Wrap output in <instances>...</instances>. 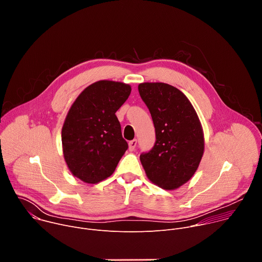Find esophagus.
Instances as JSON below:
<instances>
[{"label": "esophagus", "instance_id": "1", "mask_svg": "<svg viewBox=\"0 0 262 262\" xmlns=\"http://www.w3.org/2000/svg\"><path fill=\"white\" fill-rule=\"evenodd\" d=\"M136 146H137V140H136V139H134V140H132V141L128 142V148H129L130 151H134V150H135Z\"/></svg>", "mask_w": 262, "mask_h": 262}]
</instances>
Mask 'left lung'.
<instances>
[{"instance_id":"left-lung-1","label":"left lung","mask_w":262,"mask_h":262,"mask_svg":"<svg viewBox=\"0 0 262 262\" xmlns=\"http://www.w3.org/2000/svg\"><path fill=\"white\" fill-rule=\"evenodd\" d=\"M140 96L150 112L156 143L140 161L148 179L164 190H175L189 181L204 152L203 130L190 100L165 83H142Z\"/></svg>"}]
</instances>
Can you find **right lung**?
<instances>
[{
    "label": "right lung",
    "instance_id": "right-lung-1",
    "mask_svg": "<svg viewBox=\"0 0 262 262\" xmlns=\"http://www.w3.org/2000/svg\"><path fill=\"white\" fill-rule=\"evenodd\" d=\"M132 88L127 84L98 81L74 100L62 127L63 155L68 169L87 183L113 174L128 148L115 115Z\"/></svg>",
    "mask_w": 262,
    "mask_h": 262
}]
</instances>
